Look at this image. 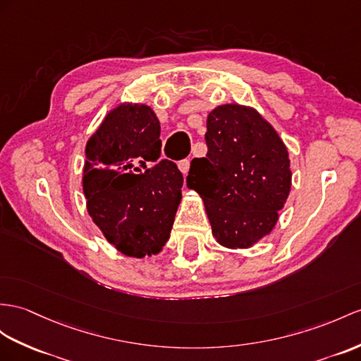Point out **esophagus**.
Here are the masks:
<instances>
[{
    "mask_svg": "<svg viewBox=\"0 0 361 361\" xmlns=\"http://www.w3.org/2000/svg\"><path fill=\"white\" fill-rule=\"evenodd\" d=\"M178 166H179V170H180L183 174H187L188 170H190V161H188V159L179 161V162H178Z\"/></svg>",
    "mask_w": 361,
    "mask_h": 361,
    "instance_id": "obj_1",
    "label": "esophagus"
}]
</instances>
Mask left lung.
Instances as JSON below:
<instances>
[{"label":"left lung","mask_w":361,"mask_h":361,"mask_svg":"<svg viewBox=\"0 0 361 361\" xmlns=\"http://www.w3.org/2000/svg\"><path fill=\"white\" fill-rule=\"evenodd\" d=\"M205 157L187 185L205 202L211 230L226 248H250L274 228L291 188L288 150L260 114L225 104L208 114Z\"/></svg>","instance_id":"8db88e82"}]
</instances>
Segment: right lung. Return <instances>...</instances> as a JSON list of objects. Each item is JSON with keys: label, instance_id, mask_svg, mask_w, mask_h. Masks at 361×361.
Wrapping results in <instances>:
<instances>
[{"label": "right lung", "instance_id": "obj_1", "mask_svg": "<svg viewBox=\"0 0 361 361\" xmlns=\"http://www.w3.org/2000/svg\"><path fill=\"white\" fill-rule=\"evenodd\" d=\"M161 124L144 104L119 105L85 148L87 209L105 239L133 257L159 252L170 239L183 176L161 159Z\"/></svg>", "mask_w": 361, "mask_h": 361}]
</instances>
